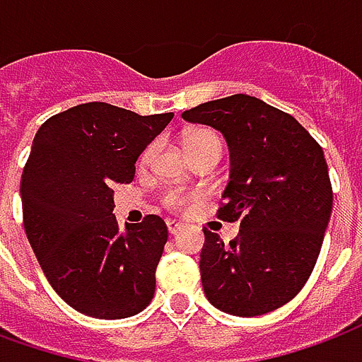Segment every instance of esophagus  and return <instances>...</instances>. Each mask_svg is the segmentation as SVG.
I'll return each mask as SVG.
<instances>
[{
    "label": "esophagus",
    "instance_id": "34e87169",
    "mask_svg": "<svg viewBox=\"0 0 362 362\" xmlns=\"http://www.w3.org/2000/svg\"><path fill=\"white\" fill-rule=\"evenodd\" d=\"M168 231H170L171 235H177L183 231V226L181 223H175V221H168Z\"/></svg>",
    "mask_w": 362,
    "mask_h": 362
}]
</instances>
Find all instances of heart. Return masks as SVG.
Returning a JSON list of instances; mask_svg holds the SVG:
<instances>
[{
  "label": "heart",
  "instance_id": "b5f03b06",
  "mask_svg": "<svg viewBox=\"0 0 362 362\" xmlns=\"http://www.w3.org/2000/svg\"><path fill=\"white\" fill-rule=\"evenodd\" d=\"M185 144H187V150L191 152V156L199 154L202 150L206 148H220L223 150V142L218 134L210 131V129H194L191 133H187L185 136ZM154 154V144L146 146V150L141 154V165H146L150 162V158ZM192 197L187 194V192L179 191V189H170V191L163 192L162 202L163 206L170 208L173 212H181L185 208L191 204Z\"/></svg>",
  "mask_w": 362,
  "mask_h": 362
}]
</instances>
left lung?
Here are the masks:
<instances>
[{"mask_svg":"<svg viewBox=\"0 0 362 362\" xmlns=\"http://www.w3.org/2000/svg\"><path fill=\"white\" fill-rule=\"evenodd\" d=\"M223 133L231 175L218 218L241 221L226 245L204 229L200 278L208 300L233 316L284 307L307 284L334 204L324 150L289 113L247 94L181 115Z\"/></svg>","mask_w":362,"mask_h":362,"instance_id":"1","label":"left lung"}]
</instances>
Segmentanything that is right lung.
Wrapping results in <instances>:
<instances>
[{"instance_id": "add662e5", "label": "right lung", "mask_w": 362, "mask_h": 362, "mask_svg": "<svg viewBox=\"0 0 362 362\" xmlns=\"http://www.w3.org/2000/svg\"><path fill=\"white\" fill-rule=\"evenodd\" d=\"M173 119L105 102L65 110L44 123L21 177L23 223L44 276L69 307L92 318H127L150 305L168 226L113 216V187Z\"/></svg>"}]
</instances>
